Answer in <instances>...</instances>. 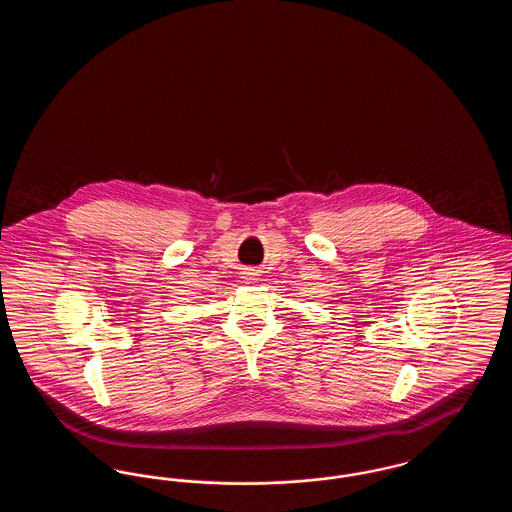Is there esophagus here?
<instances>
[{
  "label": "esophagus",
  "instance_id": "esophagus-1",
  "mask_svg": "<svg viewBox=\"0 0 512 512\" xmlns=\"http://www.w3.org/2000/svg\"><path fill=\"white\" fill-rule=\"evenodd\" d=\"M244 280L245 282H253V280H257V270L255 268H244Z\"/></svg>",
  "mask_w": 512,
  "mask_h": 512
}]
</instances>
